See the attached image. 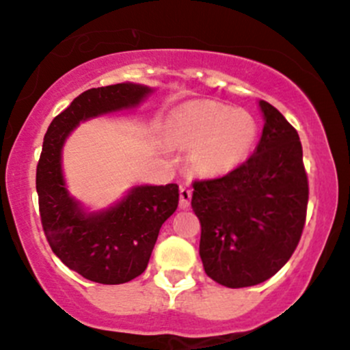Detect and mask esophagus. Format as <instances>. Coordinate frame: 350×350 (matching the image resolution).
I'll return each instance as SVG.
<instances>
[{
    "label": "esophagus",
    "instance_id": "obj_1",
    "mask_svg": "<svg viewBox=\"0 0 350 350\" xmlns=\"http://www.w3.org/2000/svg\"><path fill=\"white\" fill-rule=\"evenodd\" d=\"M191 196H193L191 187L181 186V189H179V203H181V208H187V206H189Z\"/></svg>",
    "mask_w": 350,
    "mask_h": 350
}]
</instances>
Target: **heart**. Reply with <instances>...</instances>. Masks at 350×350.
I'll list each match as a JSON object with an SVG mask.
<instances>
[{"mask_svg":"<svg viewBox=\"0 0 350 350\" xmlns=\"http://www.w3.org/2000/svg\"><path fill=\"white\" fill-rule=\"evenodd\" d=\"M176 144L191 149V165L204 178H221L250 157L258 141V122L245 110L215 100H187L169 119Z\"/></svg>","mask_w":350,"mask_h":350,"instance_id":"obj_1","label":"heart"}]
</instances>
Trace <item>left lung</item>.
Returning <instances> with one entry per match:
<instances>
[{
  "label": "left lung",
  "mask_w": 350,
  "mask_h": 350,
  "mask_svg": "<svg viewBox=\"0 0 350 350\" xmlns=\"http://www.w3.org/2000/svg\"><path fill=\"white\" fill-rule=\"evenodd\" d=\"M258 105L265 126L253 156L223 178L193 185L204 271L230 288L273 277L295 252L307 213L299 134L273 105Z\"/></svg>",
  "instance_id": "obj_1"
}]
</instances>
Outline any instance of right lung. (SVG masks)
Listing matches in <instances>:
<instances>
[{"label":"right lung","instance_id":"1","mask_svg":"<svg viewBox=\"0 0 350 350\" xmlns=\"http://www.w3.org/2000/svg\"><path fill=\"white\" fill-rule=\"evenodd\" d=\"M154 92L122 82L90 88L51 120L36 167V193L43 230L55 255L90 282L119 285L147 268L161 226L179 203L178 185L132 186L107 208L90 209L68 191L64 146L90 119L137 109Z\"/></svg>","mask_w":350,"mask_h":350}]
</instances>
